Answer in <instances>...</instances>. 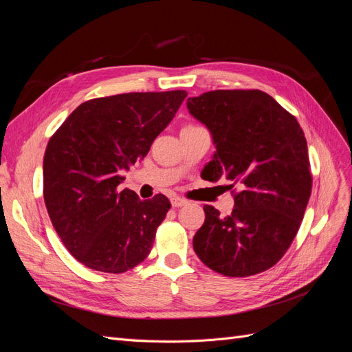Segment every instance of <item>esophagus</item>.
Listing matches in <instances>:
<instances>
[{"mask_svg": "<svg viewBox=\"0 0 352 352\" xmlns=\"http://www.w3.org/2000/svg\"><path fill=\"white\" fill-rule=\"evenodd\" d=\"M170 202H172V207H173V208H179V207L188 206V201L184 199V198H179V197H173L172 199H170Z\"/></svg>", "mask_w": 352, "mask_h": 352, "instance_id": "34e87169", "label": "esophagus"}]
</instances>
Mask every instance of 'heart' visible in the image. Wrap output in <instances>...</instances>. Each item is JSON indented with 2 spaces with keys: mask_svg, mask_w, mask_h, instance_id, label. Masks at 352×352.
<instances>
[{
  "mask_svg": "<svg viewBox=\"0 0 352 352\" xmlns=\"http://www.w3.org/2000/svg\"><path fill=\"white\" fill-rule=\"evenodd\" d=\"M197 127H198V126H194V124H189V126H185V127H184V129H197Z\"/></svg>",
  "mask_w": 352,
  "mask_h": 352,
  "instance_id": "b5f03b06",
  "label": "heart"
}]
</instances>
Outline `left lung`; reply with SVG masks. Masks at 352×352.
<instances>
[{"label":"left lung","instance_id":"obj_1","mask_svg":"<svg viewBox=\"0 0 352 352\" xmlns=\"http://www.w3.org/2000/svg\"><path fill=\"white\" fill-rule=\"evenodd\" d=\"M186 107L216 146L202 177H226L241 186L230 216L220 217L219 210L204 206L194 251L210 269L230 278L270 269L292 243L311 194L300 123L258 89L211 91L188 98Z\"/></svg>","mask_w":352,"mask_h":352}]
</instances>
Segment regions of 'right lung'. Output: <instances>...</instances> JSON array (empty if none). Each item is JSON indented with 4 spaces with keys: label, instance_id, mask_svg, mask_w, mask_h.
Wrapping results in <instances>:
<instances>
[{
    "label": "right lung",
    "instance_id": "1",
    "mask_svg": "<svg viewBox=\"0 0 352 352\" xmlns=\"http://www.w3.org/2000/svg\"><path fill=\"white\" fill-rule=\"evenodd\" d=\"M185 91L132 92L80 104L51 136L44 199L60 239L87 267L123 273L150 254L170 201H141L122 173L148 154Z\"/></svg>",
    "mask_w": 352,
    "mask_h": 352
}]
</instances>
